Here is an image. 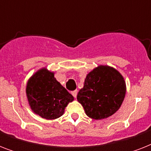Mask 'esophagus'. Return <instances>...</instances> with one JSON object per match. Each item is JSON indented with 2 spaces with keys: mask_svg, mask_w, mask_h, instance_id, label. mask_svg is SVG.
I'll return each mask as SVG.
<instances>
[{
  "mask_svg": "<svg viewBox=\"0 0 151 151\" xmlns=\"http://www.w3.org/2000/svg\"><path fill=\"white\" fill-rule=\"evenodd\" d=\"M71 94L73 95V97H77V95H78V91L77 90H75V91H73V92H71Z\"/></svg>",
  "mask_w": 151,
  "mask_h": 151,
  "instance_id": "34e87169",
  "label": "esophagus"
}]
</instances>
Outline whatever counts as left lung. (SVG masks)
Listing matches in <instances>:
<instances>
[{"label":"left lung","mask_w":151,"mask_h":151,"mask_svg":"<svg viewBox=\"0 0 151 151\" xmlns=\"http://www.w3.org/2000/svg\"><path fill=\"white\" fill-rule=\"evenodd\" d=\"M126 93L123 76L114 67L99 65L88 73L77 99L95 120L107 118L121 107Z\"/></svg>","instance_id":"8db88e82"}]
</instances>
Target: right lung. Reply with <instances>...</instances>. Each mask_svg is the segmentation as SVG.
I'll return each instance as SVG.
<instances>
[{
    "mask_svg": "<svg viewBox=\"0 0 151 151\" xmlns=\"http://www.w3.org/2000/svg\"><path fill=\"white\" fill-rule=\"evenodd\" d=\"M26 93L32 111L47 120L61 117L66 106L74 99L55 79L54 72L46 67L38 70L29 78Z\"/></svg>",
    "mask_w": 151,
    "mask_h": 151,
    "instance_id": "obj_1",
    "label": "right lung"
}]
</instances>
